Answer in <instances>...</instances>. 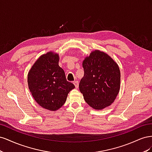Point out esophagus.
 I'll return each instance as SVG.
<instances>
[{
  "label": "esophagus",
  "mask_w": 152,
  "mask_h": 152,
  "mask_svg": "<svg viewBox=\"0 0 152 152\" xmlns=\"http://www.w3.org/2000/svg\"><path fill=\"white\" fill-rule=\"evenodd\" d=\"M73 84H74V85L75 86V88H78V87H79V82H78L77 80H75L73 82Z\"/></svg>",
  "instance_id": "34e87169"
}]
</instances>
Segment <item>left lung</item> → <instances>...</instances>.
Instances as JSON below:
<instances>
[{
    "label": "left lung",
    "instance_id": "left-lung-1",
    "mask_svg": "<svg viewBox=\"0 0 152 152\" xmlns=\"http://www.w3.org/2000/svg\"><path fill=\"white\" fill-rule=\"evenodd\" d=\"M84 75L79 89L86 103L96 110L111 104L120 90L121 72L107 54L96 50L82 63Z\"/></svg>",
    "mask_w": 152,
    "mask_h": 152
}]
</instances>
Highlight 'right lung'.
Returning a JSON list of instances; mask_svg holds the SVG:
<instances>
[{
    "label": "right lung",
    "instance_id": "add662e5",
    "mask_svg": "<svg viewBox=\"0 0 152 152\" xmlns=\"http://www.w3.org/2000/svg\"><path fill=\"white\" fill-rule=\"evenodd\" d=\"M59 56L52 52L41 56L28 74L30 91L42 108L55 111L65 103L68 94L75 88L66 80L65 72L58 65Z\"/></svg>",
    "mask_w": 152,
    "mask_h": 152
}]
</instances>
